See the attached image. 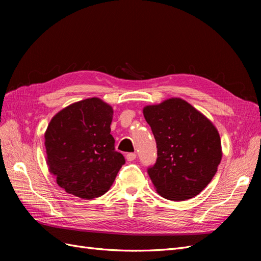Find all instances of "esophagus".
Masks as SVG:
<instances>
[{
	"label": "esophagus",
	"instance_id": "obj_1",
	"mask_svg": "<svg viewBox=\"0 0 261 261\" xmlns=\"http://www.w3.org/2000/svg\"><path fill=\"white\" fill-rule=\"evenodd\" d=\"M136 159V153L135 152H130V153H127L126 154V160L132 162Z\"/></svg>",
	"mask_w": 261,
	"mask_h": 261
}]
</instances>
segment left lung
<instances>
[{"mask_svg":"<svg viewBox=\"0 0 261 261\" xmlns=\"http://www.w3.org/2000/svg\"><path fill=\"white\" fill-rule=\"evenodd\" d=\"M143 112L156 141V162L148 169L156 193L172 201L201 193L222 159L216 126L180 98L146 106Z\"/></svg>","mask_w":261,"mask_h":261,"instance_id":"obj_1","label":"left lung"}]
</instances>
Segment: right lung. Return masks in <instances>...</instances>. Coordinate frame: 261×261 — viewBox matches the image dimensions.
<instances>
[{"instance_id": "obj_1", "label": "right lung", "mask_w": 261, "mask_h": 261, "mask_svg": "<svg viewBox=\"0 0 261 261\" xmlns=\"http://www.w3.org/2000/svg\"><path fill=\"white\" fill-rule=\"evenodd\" d=\"M112 107L99 98L75 102L55 114L44 133L46 163L65 192L83 199L105 195L125 163L115 151Z\"/></svg>"}]
</instances>
